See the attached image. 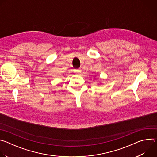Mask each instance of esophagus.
Here are the masks:
<instances>
[{
  "instance_id": "obj_1",
  "label": "esophagus",
  "mask_w": 157,
  "mask_h": 157,
  "mask_svg": "<svg viewBox=\"0 0 157 157\" xmlns=\"http://www.w3.org/2000/svg\"><path fill=\"white\" fill-rule=\"evenodd\" d=\"M75 72L76 74H79V73H81V69L75 70Z\"/></svg>"
}]
</instances>
